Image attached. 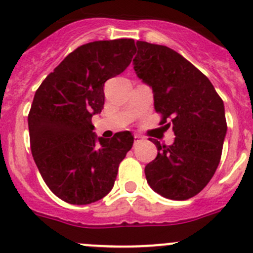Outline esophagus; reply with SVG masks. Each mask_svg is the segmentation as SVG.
<instances>
[{"mask_svg":"<svg viewBox=\"0 0 253 253\" xmlns=\"http://www.w3.org/2000/svg\"><path fill=\"white\" fill-rule=\"evenodd\" d=\"M142 141V137L138 136V134H134V144H137V143H139Z\"/></svg>","mask_w":253,"mask_h":253,"instance_id":"obj_1","label":"esophagus"}]
</instances>
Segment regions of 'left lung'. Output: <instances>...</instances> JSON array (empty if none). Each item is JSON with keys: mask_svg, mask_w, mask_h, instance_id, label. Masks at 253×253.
Returning a JSON list of instances; mask_svg holds the SVG:
<instances>
[{"mask_svg": "<svg viewBox=\"0 0 253 253\" xmlns=\"http://www.w3.org/2000/svg\"><path fill=\"white\" fill-rule=\"evenodd\" d=\"M134 71L152 86L160 125L172 127L175 141L160 144L145 167L150 187L169 200L200 193L218 168L226 134L224 103L208 78L190 61L164 45L137 42Z\"/></svg>", "mask_w": 253, "mask_h": 253, "instance_id": "1", "label": "left lung"}]
</instances>
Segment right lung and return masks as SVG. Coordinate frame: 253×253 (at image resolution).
I'll use <instances>...</instances> for the list:
<instances>
[{
  "label": "right lung",
  "instance_id": "right-lung-1",
  "mask_svg": "<svg viewBox=\"0 0 253 253\" xmlns=\"http://www.w3.org/2000/svg\"><path fill=\"white\" fill-rule=\"evenodd\" d=\"M133 39L99 40L71 52L42 81L28 115L30 148L47 187L71 205H89L114 187L133 144L129 131L96 138L91 117L104 108V84L124 72Z\"/></svg>",
  "mask_w": 253,
  "mask_h": 253
}]
</instances>
